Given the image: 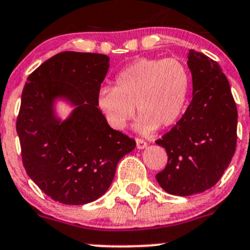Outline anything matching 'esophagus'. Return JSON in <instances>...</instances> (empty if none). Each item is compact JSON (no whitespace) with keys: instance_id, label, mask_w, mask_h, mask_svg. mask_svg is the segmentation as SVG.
I'll return each mask as SVG.
<instances>
[{"instance_id":"esophagus-1","label":"esophagus","mask_w":250,"mask_h":250,"mask_svg":"<svg viewBox=\"0 0 250 250\" xmlns=\"http://www.w3.org/2000/svg\"><path fill=\"white\" fill-rule=\"evenodd\" d=\"M135 142H137V147H138V149H145V147L147 146V143L145 142V140L139 139V138H137V139H135Z\"/></svg>"}]
</instances>
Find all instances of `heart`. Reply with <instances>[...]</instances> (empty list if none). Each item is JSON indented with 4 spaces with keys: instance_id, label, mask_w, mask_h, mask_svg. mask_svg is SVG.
Segmentation results:
<instances>
[{
    "instance_id": "b5f03b06",
    "label": "heart",
    "mask_w": 250,
    "mask_h": 250,
    "mask_svg": "<svg viewBox=\"0 0 250 250\" xmlns=\"http://www.w3.org/2000/svg\"><path fill=\"white\" fill-rule=\"evenodd\" d=\"M192 90V76L183 61L176 57L139 58L116 77L115 86H104L98 106L108 125L125 129L139 116L137 130L151 133L167 128L182 117Z\"/></svg>"
}]
</instances>
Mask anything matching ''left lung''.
Here are the masks:
<instances>
[{
    "instance_id": "obj_1",
    "label": "left lung",
    "mask_w": 250,
    "mask_h": 250,
    "mask_svg": "<svg viewBox=\"0 0 250 250\" xmlns=\"http://www.w3.org/2000/svg\"><path fill=\"white\" fill-rule=\"evenodd\" d=\"M193 99L181 120L156 144L167 165L156 174L165 192L198 194L214 187L229 167L237 144V107L221 67L204 53L189 50Z\"/></svg>"
}]
</instances>
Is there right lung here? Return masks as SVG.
<instances>
[{
	"label": "right lung",
	"instance_id": "right-lung-1",
	"mask_svg": "<svg viewBox=\"0 0 250 250\" xmlns=\"http://www.w3.org/2000/svg\"><path fill=\"white\" fill-rule=\"evenodd\" d=\"M110 58L101 53L64 51L28 77L17 118L21 160L34 183L55 202L83 205L106 193L118 161L135 140L112 129L98 108ZM75 108L66 120L54 104Z\"/></svg>",
	"mask_w": 250,
	"mask_h": 250
}]
</instances>
